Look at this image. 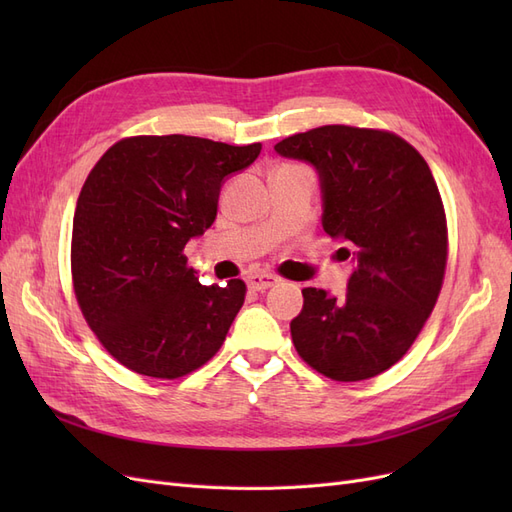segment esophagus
I'll list each match as a JSON object with an SVG mask.
<instances>
[{
  "label": "esophagus",
  "mask_w": 512,
  "mask_h": 512,
  "mask_svg": "<svg viewBox=\"0 0 512 512\" xmlns=\"http://www.w3.org/2000/svg\"><path fill=\"white\" fill-rule=\"evenodd\" d=\"M275 284H277V277L271 273H252L250 277H247V286H250L252 290H267Z\"/></svg>",
  "instance_id": "1"
}]
</instances>
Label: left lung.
Masks as SVG:
<instances>
[{
  "label": "left lung",
  "instance_id": "left-lung-1",
  "mask_svg": "<svg viewBox=\"0 0 512 512\" xmlns=\"http://www.w3.org/2000/svg\"><path fill=\"white\" fill-rule=\"evenodd\" d=\"M275 151L316 166L322 226L354 260L342 297L303 288L292 344L331 380L374 378L410 350L442 290L448 228L436 179L421 153L386 130L320 126Z\"/></svg>",
  "mask_w": 512,
  "mask_h": 512
}]
</instances>
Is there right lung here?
<instances>
[{
    "label": "right lung",
    "instance_id": "right-lung-1",
    "mask_svg": "<svg viewBox=\"0 0 512 512\" xmlns=\"http://www.w3.org/2000/svg\"><path fill=\"white\" fill-rule=\"evenodd\" d=\"M262 145L128 136L91 168L72 222V286L106 352L136 374L175 380L213 359L245 282H198L183 247L215 222L222 183Z\"/></svg>",
    "mask_w": 512,
    "mask_h": 512
}]
</instances>
